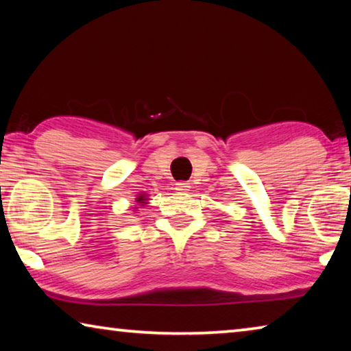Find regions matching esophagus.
I'll use <instances>...</instances> for the list:
<instances>
[{
  "instance_id": "34e87169",
  "label": "esophagus",
  "mask_w": 351,
  "mask_h": 351,
  "mask_svg": "<svg viewBox=\"0 0 351 351\" xmlns=\"http://www.w3.org/2000/svg\"><path fill=\"white\" fill-rule=\"evenodd\" d=\"M175 189L178 190V192H189L190 190V184L186 182V181H181V182H176L175 184Z\"/></svg>"
}]
</instances>
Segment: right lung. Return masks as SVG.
Here are the masks:
<instances>
[{
    "label": "right lung",
    "instance_id": "obj_1",
    "mask_svg": "<svg viewBox=\"0 0 351 351\" xmlns=\"http://www.w3.org/2000/svg\"><path fill=\"white\" fill-rule=\"evenodd\" d=\"M147 201H148V198H147L145 193H139L138 198H136V203H138L139 206L147 204ZM134 209H138V207H134Z\"/></svg>",
    "mask_w": 351,
    "mask_h": 351
}]
</instances>
